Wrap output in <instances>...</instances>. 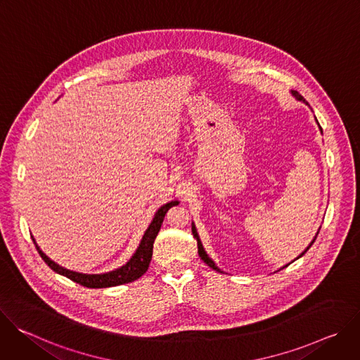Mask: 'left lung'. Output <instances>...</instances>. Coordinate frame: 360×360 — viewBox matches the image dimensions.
I'll return each mask as SVG.
<instances>
[{
  "label": "left lung",
  "instance_id": "1",
  "mask_svg": "<svg viewBox=\"0 0 360 360\" xmlns=\"http://www.w3.org/2000/svg\"><path fill=\"white\" fill-rule=\"evenodd\" d=\"M292 94H293V95H295V96H296V98H297L299 101H303V102H304L303 96H302V95H300L299 92L293 91ZM318 125H319V122H318ZM319 127H321V125H319ZM321 129H322V128H321ZM318 233H319V232H318ZM192 235H193V238H195V239H196V242H198V253H199V256H200V259H202V261H203L205 264H207V265H208L210 268H212V269H215V271L221 272V269H219V268H217V265L214 264V261H212V259L210 258V256L207 255V252H205V250H203V246H202V243H200V239H199V235H198V232H196V229H195V225H192ZM315 239H316V236H315ZM315 239L312 240V243L315 242ZM312 243H311L309 246H307V248H306V250H307V249H309V248L312 246ZM306 250H304V252H303V253H302L300 256H303V255L306 253ZM300 256H297V258H296V259H299V258H300ZM288 265H289V264H288ZM288 265H286V266H288ZM286 266H283V268H286Z\"/></svg>",
  "mask_w": 360,
  "mask_h": 360
}]
</instances>
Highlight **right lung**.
<instances>
[{
    "label": "right lung",
    "mask_w": 360,
    "mask_h": 360,
    "mask_svg": "<svg viewBox=\"0 0 360 360\" xmlns=\"http://www.w3.org/2000/svg\"><path fill=\"white\" fill-rule=\"evenodd\" d=\"M179 202L178 200H172L167 205H164V207H161L158 210V212L155 214V218L152 219L150 225L148 226V229L145 231L143 236H142V240L136 249V252L134 253L132 258L121 268L115 269V271H111V272H107V274H101V275H85V274H78V272H72V271H68L60 265H57L56 262L51 261L48 256L38 248V245L35 243V239L32 238L34 240V245L38 250V253L41 255V258L44 259V262L53 269L54 272L63 275V276H67L68 279L82 285V286H86V288H111V286H118V285H124V283H129V282H134L135 279L141 278L149 268V264H150V259H152V248H153V242H155V238L161 229V225L164 222V218H165V214L168 212L169 208L175 207V205H178Z\"/></svg>",
    "instance_id": "obj_1"
}]
</instances>
